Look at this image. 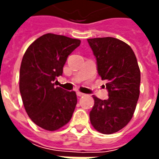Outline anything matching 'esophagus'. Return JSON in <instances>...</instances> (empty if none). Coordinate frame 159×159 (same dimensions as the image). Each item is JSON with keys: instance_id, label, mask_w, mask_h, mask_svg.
<instances>
[{"instance_id": "1", "label": "esophagus", "mask_w": 159, "mask_h": 159, "mask_svg": "<svg viewBox=\"0 0 159 159\" xmlns=\"http://www.w3.org/2000/svg\"><path fill=\"white\" fill-rule=\"evenodd\" d=\"M77 95H78V96H83V95H84V94H83V93H81V92H77Z\"/></svg>"}]
</instances>
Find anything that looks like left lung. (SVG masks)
<instances>
[{"instance_id":"obj_1","label":"left lung","mask_w":159,"mask_h":159,"mask_svg":"<svg viewBox=\"0 0 159 159\" xmlns=\"http://www.w3.org/2000/svg\"><path fill=\"white\" fill-rule=\"evenodd\" d=\"M96 59L97 72L106 80L109 98L93 96L95 104L89 113L90 122L98 132L111 134L131 120L140 95L141 72L130 46L112 37L88 39Z\"/></svg>"}]
</instances>
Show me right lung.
I'll list each match as a JSON object with an SVG mask.
<instances>
[{
  "label": "right lung",
  "instance_id": "add662e5",
  "mask_svg": "<svg viewBox=\"0 0 159 159\" xmlns=\"http://www.w3.org/2000/svg\"><path fill=\"white\" fill-rule=\"evenodd\" d=\"M80 40L47 34L34 41L22 59L19 90L29 118L40 127L55 131L66 125L77 104L74 91L55 87L68 56Z\"/></svg>",
  "mask_w": 159,
  "mask_h": 159
}]
</instances>
